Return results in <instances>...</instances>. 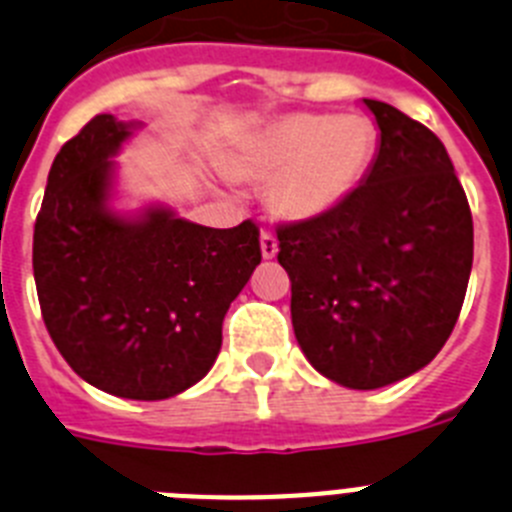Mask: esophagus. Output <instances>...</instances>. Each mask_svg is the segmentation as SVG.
I'll return each instance as SVG.
<instances>
[{"instance_id":"34e87169","label":"esophagus","mask_w":512,"mask_h":512,"mask_svg":"<svg viewBox=\"0 0 512 512\" xmlns=\"http://www.w3.org/2000/svg\"><path fill=\"white\" fill-rule=\"evenodd\" d=\"M277 251H279L277 235H274V230L264 228L261 230V253H264V259H274Z\"/></svg>"}]
</instances>
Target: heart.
Returning <instances> with one entry per match:
<instances>
[{
    "label": "heart",
    "mask_w": 512,
    "mask_h": 512,
    "mask_svg": "<svg viewBox=\"0 0 512 512\" xmlns=\"http://www.w3.org/2000/svg\"><path fill=\"white\" fill-rule=\"evenodd\" d=\"M379 148L377 122L361 112H295L269 122L235 169L271 176V207L284 217H315L341 205L364 182Z\"/></svg>",
    "instance_id": "b5f03b06"
}]
</instances>
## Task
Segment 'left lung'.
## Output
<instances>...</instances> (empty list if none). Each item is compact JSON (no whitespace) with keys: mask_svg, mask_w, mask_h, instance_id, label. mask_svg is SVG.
Listing matches in <instances>:
<instances>
[{"mask_svg":"<svg viewBox=\"0 0 512 512\" xmlns=\"http://www.w3.org/2000/svg\"><path fill=\"white\" fill-rule=\"evenodd\" d=\"M379 153L341 205L279 223L292 325L323 377L377 390L423 369L459 320L474 256L472 210L433 130L364 99Z\"/></svg>","mask_w":512,"mask_h":512,"instance_id":"1","label":"left lung"}]
</instances>
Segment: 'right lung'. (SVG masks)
<instances>
[{
    "label": "right lung",
    "instance_id": "1",
    "mask_svg": "<svg viewBox=\"0 0 512 512\" xmlns=\"http://www.w3.org/2000/svg\"><path fill=\"white\" fill-rule=\"evenodd\" d=\"M128 135L130 125L97 115L63 143L35 217L33 274L45 328L81 379L166 400L215 364L225 312L261 264L259 225L112 215L107 158Z\"/></svg>",
    "mask_w": 512,
    "mask_h": 512
}]
</instances>
